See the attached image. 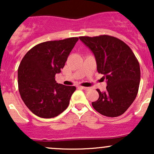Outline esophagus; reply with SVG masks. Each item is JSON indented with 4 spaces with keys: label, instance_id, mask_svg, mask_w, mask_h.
Here are the masks:
<instances>
[{
    "label": "esophagus",
    "instance_id": "obj_1",
    "mask_svg": "<svg viewBox=\"0 0 154 154\" xmlns=\"http://www.w3.org/2000/svg\"><path fill=\"white\" fill-rule=\"evenodd\" d=\"M79 88H80L81 89H83V90H85V91H90V90H91V88H87V87H83V86H79Z\"/></svg>",
    "mask_w": 154,
    "mask_h": 154
}]
</instances>
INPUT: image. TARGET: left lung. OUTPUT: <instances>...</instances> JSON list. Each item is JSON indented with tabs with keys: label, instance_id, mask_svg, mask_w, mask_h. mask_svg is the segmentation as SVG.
<instances>
[{
	"label": "left lung",
	"instance_id": "1",
	"mask_svg": "<svg viewBox=\"0 0 154 154\" xmlns=\"http://www.w3.org/2000/svg\"><path fill=\"white\" fill-rule=\"evenodd\" d=\"M79 40L94 54L98 73L107 80L106 91L97 90L99 98L92 106L102 115L116 117L124 114L137 96L140 69L137 58L122 40L110 36H82Z\"/></svg>",
	"mask_w": 154,
	"mask_h": 154
}]
</instances>
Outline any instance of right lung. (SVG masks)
Listing matches in <instances>:
<instances>
[{"mask_svg":"<svg viewBox=\"0 0 154 154\" xmlns=\"http://www.w3.org/2000/svg\"><path fill=\"white\" fill-rule=\"evenodd\" d=\"M78 38L43 42L24 56L18 68V87L26 107L39 117L53 118L66 110L75 86L58 84L60 73Z\"/></svg>","mask_w":154,"mask_h":154,"instance_id":"right-lung-1","label":"right lung"}]
</instances>
